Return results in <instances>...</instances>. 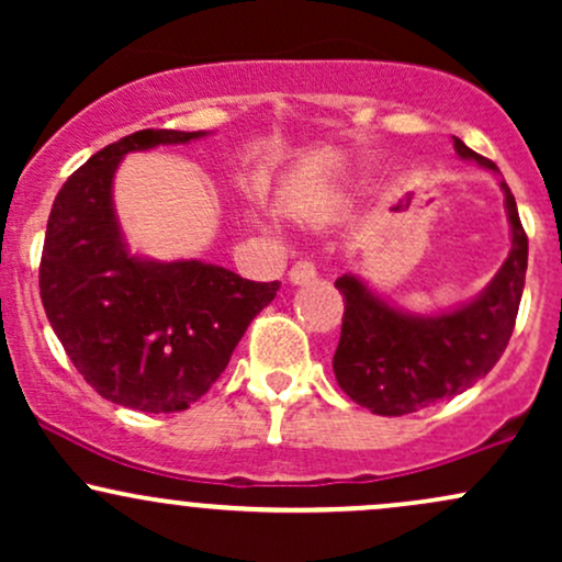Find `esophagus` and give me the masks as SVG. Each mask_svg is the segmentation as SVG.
Wrapping results in <instances>:
<instances>
[{
    "instance_id": "esophagus-1",
    "label": "esophagus",
    "mask_w": 562,
    "mask_h": 562,
    "mask_svg": "<svg viewBox=\"0 0 562 562\" xmlns=\"http://www.w3.org/2000/svg\"><path fill=\"white\" fill-rule=\"evenodd\" d=\"M288 280L290 285H308V282L317 280V269H314L312 261H299L288 272Z\"/></svg>"
}]
</instances>
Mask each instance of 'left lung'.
Here are the masks:
<instances>
[{"mask_svg":"<svg viewBox=\"0 0 562 562\" xmlns=\"http://www.w3.org/2000/svg\"><path fill=\"white\" fill-rule=\"evenodd\" d=\"M454 150L483 169L499 171L457 137ZM499 187L513 248L494 280L470 303L441 314H409L372 293L357 274L335 280L346 312L333 370L348 398L383 417L409 415L468 391L499 362L518 317L528 267L518 205L505 179Z\"/></svg>","mask_w":562,"mask_h":562,"instance_id":"obj_1","label":"left lung"}]
</instances>
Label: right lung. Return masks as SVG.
I'll return each mask as SVG.
<instances>
[{
  "instance_id": "obj_1",
  "label": "right lung",
  "mask_w": 562,
  "mask_h": 562,
  "mask_svg": "<svg viewBox=\"0 0 562 562\" xmlns=\"http://www.w3.org/2000/svg\"><path fill=\"white\" fill-rule=\"evenodd\" d=\"M200 137L145 128L102 147L57 192L44 235L38 290L70 362L102 398L150 415L198 402L280 290L216 263L128 254L113 205L121 158Z\"/></svg>"
}]
</instances>
